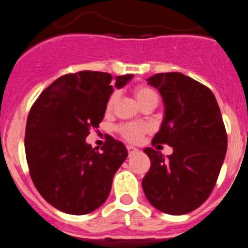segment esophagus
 <instances>
[{
  "mask_svg": "<svg viewBox=\"0 0 248 248\" xmlns=\"http://www.w3.org/2000/svg\"><path fill=\"white\" fill-rule=\"evenodd\" d=\"M126 149H128L129 154L134 153V152H137V150H138L135 147H133V145H126Z\"/></svg>",
  "mask_w": 248,
  "mask_h": 248,
  "instance_id": "obj_1",
  "label": "esophagus"
}]
</instances>
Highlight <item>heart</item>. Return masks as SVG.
Masks as SVG:
<instances>
[{"label":"heart","mask_w":248,"mask_h":248,"mask_svg":"<svg viewBox=\"0 0 248 248\" xmlns=\"http://www.w3.org/2000/svg\"><path fill=\"white\" fill-rule=\"evenodd\" d=\"M134 96L137 99V101L139 103L141 108L150 105V107L155 108V105L159 101V96H158V93L155 90H153L149 86L139 85L134 89ZM116 98H118V94L116 92H114L113 94L110 95L109 99L107 101V110L110 111L111 108H113L114 103H115ZM119 133L123 138L128 141H138L141 138V135L145 133V125L141 124V123H129V124H124V125L119 126Z\"/></svg>","instance_id":"1"}]
</instances>
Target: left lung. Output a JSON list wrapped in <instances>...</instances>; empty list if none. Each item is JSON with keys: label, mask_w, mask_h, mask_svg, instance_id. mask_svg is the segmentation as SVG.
<instances>
[{"label": "left lung", "mask_w": 248, "mask_h": 248, "mask_svg": "<svg viewBox=\"0 0 248 248\" xmlns=\"http://www.w3.org/2000/svg\"><path fill=\"white\" fill-rule=\"evenodd\" d=\"M162 95L164 118L153 145L145 148L150 169L141 186L150 204L168 215H186L206 202L215 188L227 152L221 110L207 86L181 73H162L147 80Z\"/></svg>", "instance_id": "left-lung-1"}]
</instances>
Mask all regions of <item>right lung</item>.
Returning <instances> with one entry per match:
<instances>
[{
	"label": "right lung",
	"instance_id": "add662e5",
	"mask_svg": "<svg viewBox=\"0 0 248 248\" xmlns=\"http://www.w3.org/2000/svg\"><path fill=\"white\" fill-rule=\"evenodd\" d=\"M133 75L115 78V88ZM113 76L100 71L67 74L41 93L30 110L25 152L30 175L44 200L69 215H88L109 197L114 174L128 156L109 137L101 152L86 143L114 92Z\"/></svg>",
	"mask_w": 248,
	"mask_h": 248
}]
</instances>
